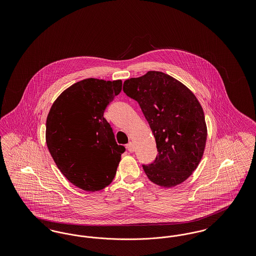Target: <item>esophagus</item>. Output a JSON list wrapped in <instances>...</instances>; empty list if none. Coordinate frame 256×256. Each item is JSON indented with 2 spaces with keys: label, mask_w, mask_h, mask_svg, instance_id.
I'll use <instances>...</instances> for the list:
<instances>
[{
  "label": "esophagus",
  "mask_w": 256,
  "mask_h": 256,
  "mask_svg": "<svg viewBox=\"0 0 256 256\" xmlns=\"http://www.w3.org/2000/svg\"><path fill=\"white\" fill-rule=\"evenodd\" d=\"M126 148L130 152H134V145L132 142H130L128 145H126Z\"/></svg>",
  "instance_id": "esophagus-1"
}]
</instances>
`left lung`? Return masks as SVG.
<instances>
[{"mask_svg":"<svg viewBox=\"0 0 256 256\" xmlns=\"http://www.w3.org/2000/svg\"><path fill=\"white\" fill-rule=\"evenodd\" d=\"M122 90L139 104L156 138L158 154L154 163L143 165L148 178L165 188L185 182L206 144L204 113L194 93L158 71L126 80Z\"/></svg>","mask_w":256,"mask_h":256,"instance_id":"obj_1","label":"left lung"}]
</instances>
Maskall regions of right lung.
Instances as JSON below:
<instances>
[{"label": "right lung", "mask_w": 256, "mask_h": 256, "mask_svg": "<svg viewBox=\"0 0 256 256\" xmlns=\"http://www.w3.org/2000/svg\"><path fill=\"white\" fill-rule=\"evenodd\" d=\"M122 90V80L86 78L54 102L46 122V143L64 176L89 192L112 182L124 146L118 145L104 113Z\"/></svg>", "instance_id": "add662e5"}]
</instances>
